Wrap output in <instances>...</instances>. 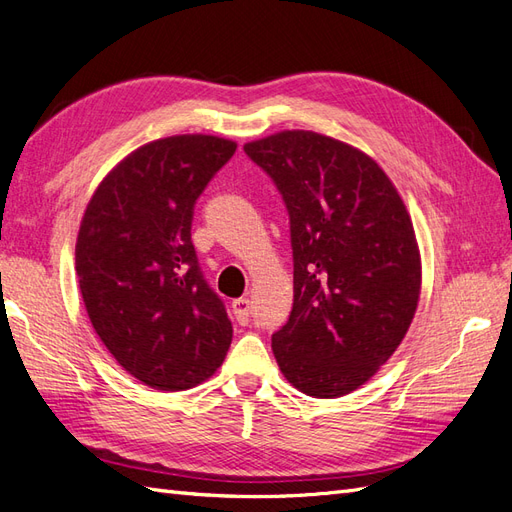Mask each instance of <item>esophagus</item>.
Here are the masks:
<instances>
[{"instance_id":"1","label":"esophagus","mask_w":512,"mask_h":512,"mask_svg":"<svg viewBox=\"0 0 512 512\" xmlns=\"http://www.w3.org/2000/svg\"><path fill=\"white\" fill-rule=\"evenodd\" d=\"M231 309H233L235 322H238V324L246 326V324H248V320H251V303H248L246 298H235V300H233V305H231Z\"/></svg>"}]
</instances>
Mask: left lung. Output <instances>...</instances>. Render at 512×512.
<instances>
[{"instance_id": "left-lung-1", "label": "left lung", "mask_w": 512, "mask_h": 512, "mask_svg": "<svg viewBox=\"0 0 512 512\" xmlns=\"http://www.w3.org/2000/svg\"><path fill=\"white\" fill-rule=\"evenodd\" d=\"M290 214L294 305L272 335L283 376L313 398L359 389L415 316L422 261L413 222L370 155L316 131L244 144Z\"/></svg>"}]
</instances>
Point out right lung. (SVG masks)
<instances>
[{
	"label": "right lung",
	"instance_id": "right-lung-1",
	"mask_svg": "<svg viewBox=\"0 0 512 512\" xmlns=\"http://www.w3.org/2000/svg\"><path fill=\"white\" fill-rule=\"evenodd\" d=\"M238 144L203 134L144 144L99 183L75 244L80 292L121 368L160 391L201 385L233 329L192 244L194 203Z\"/></svg>",
	"mask_w": 512,
	"mask_h": 512
}]
</instances>
